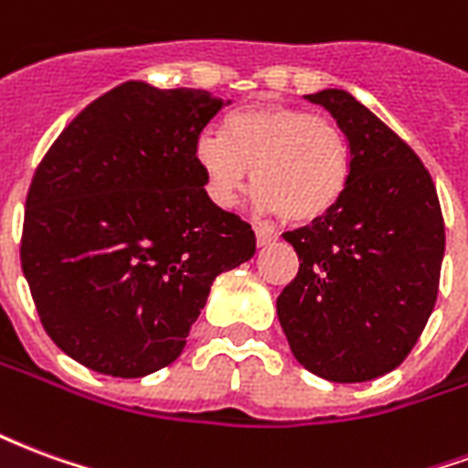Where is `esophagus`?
<instances>
[{
    "mask_svg": "<svg viewBox=\"0 0 468 468\" xmlns=\"http://www.w3.org/2000/svg\"><path fill=\"white\" fill-rule=\"evenodd\" d=\"M255 240H258V245L263 248V245L275 243V240H278V233H275V230H271V228L258 225V228H255Z\"/></svg>",
    "mask_w": 468,
    "mask_h": 468,
    "instance_id": "esophagus-1",
    "label": "esophagus"
}]
</instances>
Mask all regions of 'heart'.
<instances>
[{
	"label": "heart",
	"instance_id": "1",
	"mask_svg": "<svg viewBox=\"0 0 468 468\" xmlns=\"http://www.w3.org/2000/svg\"><path fill=\"white\" fill-rule=\"evenodd\" d=\"M205 190L233 207L253 167L258 205L288 223L321 220L351 183V147L328 117L283 105H261L228 117L225 134L207 130L195 143Z\"/></svg>",
	"mask_w": 468,
	"mask_h": 468
}]
</instances>
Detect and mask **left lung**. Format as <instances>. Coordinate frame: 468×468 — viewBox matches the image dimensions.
<instances>
[{
  "label": "left lung",
  "mask_w": 468,
  "mask_h": 468,
  "mask_svg": "<svg viewBox=\"0 0 468 468\" xmlns=\"http://www.w3.org/2000/svg\"><path fill=\"white\" fill-rule=\"evenodd\" d=\"M335 117L351 147V183L331 213L283 238L298 275L278 321L308 371L371 381L406 361L433 311L443 215L419 154L346 90L305 95Z\"/></svg>",
  "instance_id": "obj_1"
}]
</instances>
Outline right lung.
I'll list each match as a JSON object with an SVG mask.
<instances>
[{
	"label": "right lung",
	"mask_w": 468,
	"mask_h": 468,
	"mask_svg": "<svg viewBox=\"0 0 468 468\" xmlns=\"http://www.w3.org/2000/svg\"><path fill=\"white\" fill-rule=\"evenodd\" d=\"M205 90L124 82L47 150L27 193L22 271L47 335L87 368L140 378L173 363L215 275L255 233L207 197L195 143Z\"/></svg>",
	"instance_id": "1"
}]
</instances>
